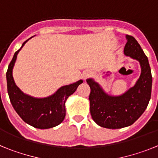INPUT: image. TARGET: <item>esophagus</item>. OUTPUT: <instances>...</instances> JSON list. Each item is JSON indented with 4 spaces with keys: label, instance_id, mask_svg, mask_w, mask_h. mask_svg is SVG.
Wrapping results in <instances>:
<instances>
[{
    "label": "esophagus",
    "instance_id": "esophagus-1",
    "mask_svg": "<svg viewBox=\"0 0 158 158\" xmlns=\"http://www.w3.org/2000/svg\"><path fill=\"white\" fill-rule=\"evenodd\" d=\"M89 76H90V71L86 70L83 73V74H82V78H83L84 80H85L86 78L89 77Z\"/></svg>",
    "mask_w": 158,
    "mask_h": 158
}]
</instances>
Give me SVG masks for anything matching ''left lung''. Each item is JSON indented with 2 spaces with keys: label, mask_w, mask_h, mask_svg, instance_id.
<instances>
[{
  "label": "left lung",
  "mask_w": 158,
  "mask_h": 158,
  "mask_svg": "<svg viewBox=\"0 0 158 158\" xmlns=\"http://www.w3.org/2000/svg\"><path fill=\"white\" fill-rule=\"evenodd\" d=\"M124 54L140 62L142 73L134 87L122 96L106 94L99 84L88 79L90 113L93 120L102 127L118 129L131 126L142 115L151 97L152 75L149 61L133 36L127 35Z\"/></svg>",
  "instance_id": "left-lung-1"
}]
</instances>
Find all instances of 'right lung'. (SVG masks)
Instances as JSON below:
<instances>
[{
    "instance_id": "right-lung-1",
    "label": "right lung",
    "mask_w": 158,
    "mask_h": 158,
    "mask_svg": "<svg viewBox=\"0 0 158 158\" xmlns=\"http://www.w3.org/2000/svg\"><path fill=\"white\" fill-rule=\"evenodd\" d=\"M27 40L16 51L8 65L6 73L8 93L12 107L25 123L39 129H48L58 126L64 120L65 101L76 91L77 88L83 81L80 80L76 83L62 86L54 94L47 98H34L22 93L14 81L12 69L18 53Z\"/></svg>"
}]
</instances>
